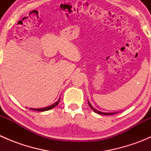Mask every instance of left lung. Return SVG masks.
Here are the masks:
<instances>
[{
    "mask_svg": "<svg viewBox=\"0 0 151 151\" xmlns=\"http://www.w3.org/2000/svg\"><path fill=\"white\" fill-rule=\"evenodd\" d=\"M88 104H89V106H91V109H93V110L94 111V112H96V113H98V114H99V115H114V114H116V113H118V112H101V111H99V110H97V109H96L95 108L93 107V106H92V105L91 104V103L89 102V101H88Z\"/></svg>",
    "mask_w": 151,
    "mask_h": 151,
    "instance_id": "obj_1",
    "label": "left lung"
}]
</instances>
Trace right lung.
Masks as SVG:
<instances>
[{
	"mask_svg": "<svg viewBox=\"0 0 151 151\" xmlns=\"http://www.w3.org/2000/svg\"><path fill=\"white\" fill-rule=\"evenodd\" d=\"M59 101H60V98H59V99L55 103H54V104L50 105V106H46V107H44V108H39V109H36V108H30V109H33V110H35V111H41V112L50 110V109H52V108H54L55 106H57V105L59 104Z\"/></svg>",
	"mask_w": 151,
	"mask_h": 151,
	"instance_id": "1",
	"label": "right lung"
}]
</instances>
